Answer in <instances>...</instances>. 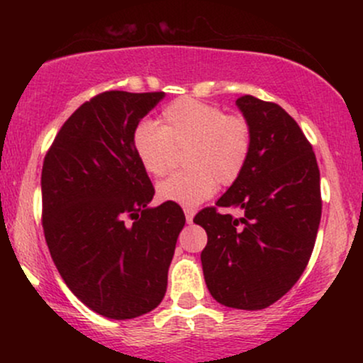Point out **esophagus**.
<instances>
[{
  "label": "esophagus",
  "instance_id": "1",
  "mask_svg": "<svg viewBox=\"0 0 363 363\" xmlns=\"http://www.w3.org/2000/svg\"><path fill=\"white\" fill-rule=\"evenodd\" d=\"M184 215H186V222L191 223L196 215V210H193V208H184Z\"/></svg>",
  "mask_w": 363,
  "mask_h": 363
}]
</instances>
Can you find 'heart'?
<instances>
[{"label": "heart", "mask_w": 363, "mask_h": 363, "mask_svg": "<svg viewBox=\"0 0 363 363\" xmlns=\"http://www.w3.org/2000/svg\"><path fill=\"white\" fill-rule=\"evenodd\" d=\"M251 128L239 116L196 99H177L162 112L160 124L141 121L133 129L131 147L150 176L160 177L172 162L174 147L184 148V165L157 186L158 199L196 206L215 194L218 182L239 179L251 153Z\"/></svg>", "instance_id": "b5f03b06"}]
</instances>
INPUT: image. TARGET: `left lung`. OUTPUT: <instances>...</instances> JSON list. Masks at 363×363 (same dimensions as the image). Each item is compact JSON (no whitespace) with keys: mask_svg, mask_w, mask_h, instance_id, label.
Returning <instances> with one entry per match:
<instances>
[{"mask_svg":"<svg viewBox=\"0 0 363 363\" xmlns=\"http://www.w3.org/2000/svg\"><path fill=\"white\" fill-rule=\"evenodd\" d=\"M251 128V153L239 179L194 223L206 230L203 274L211 297L242 311L266 309L297 283L320 222V179L311 143L278 104L252 95L235 101Z\"/></svg>","mask_w":363,"mask_h":363,"instance_id":"8db88e82","label":"left lung"}]
</instances>
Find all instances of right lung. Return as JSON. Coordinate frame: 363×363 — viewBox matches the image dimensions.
<instances>
[{
  "label": "right lung",
  "mask_w": 363,
  "mask_h": 363,
  "mask_svg": "<svg viewBox=\"0 0 363 363\" xmlns=\"http://www.w3.org/2000/svg\"><path fill=\"white\" fill-rule=\"evenodd\" d=\"M164 91H104L69 116L44 158L43 227L68 289L109 319L153 311L186 216L148 206L155 189L131 147L133 129Z\"/></svg>",
  "instance_id": "obj_1"
}]
</instances>
